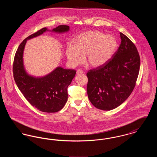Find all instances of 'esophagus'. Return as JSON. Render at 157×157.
<instances>
[{"label":"esophagus","instance_id":"1","mask_svg":"<svg viewBox=\"0 0 157 157\" xmlns=\"http://www.w3.org/2000/svg\"><path fill=\"white\" fill-rule=\"evenodd\" d=\"M82 73H83V72L81 69H78L76 71V75H80V74H82Z\"/></svg>","mask_w":157,"mask_h":157}]
</instances>
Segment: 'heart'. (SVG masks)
<instances>
[{"label":"heart","instance_id":"b5f03b06","mask_svg":"<svg viewBox=\"0 0 157 157\" xmlns=\"http://www.w3.org/2000/svg\"><path fill=\"white\" fill-rule=\"evenodd\" d=\"M117 48V40L112 35L98 30H88L76 37L74 45L67 44L66 55L73 66L81 63L84 56L87 65L98 67L111 59Z\"/></svg>","mask_w":157,"mask_h":157}]
</instances>
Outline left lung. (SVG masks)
<instances>
[{
    "instance_id": "obj_1",
    "label": "left lung",
    "mask_w": 157,
    "mask_h": 157,
    "mask_svg": "<svg viewBox=\"0 0 157 157\" xmlns=\"http://www.w3.org/2000/svg\"><path fill=\"white\" fill-rule=\"evenodd\" d=\"M120 36L121 43L112 58L86 74L88 98L101 110L110 111L122 104L133 91L139 74L138 50L127 36L121 32Z\"/></svg>"
}]
</instances>
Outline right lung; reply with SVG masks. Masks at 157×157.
<instances>
[{"instance_id": "1", "label": "right lung", "mask_w": 157, "mask_h": 157, "mask_svg": "<svg viewBox=\"0 0 157 157\" xmlns=\"http://www.w3.org/2000/svg\"><path fill=\"white\" fill-rule=\"evenodd\" d=\"M69 26L62 25L53 29L55 32H64ZM44 28L25 39L19 46L13 63V73L18 88L26 100L42 112L53 113L59 111L67 99V87L75 77L76 71L62 67L56 68L49 75L42 78H34L28 75L23 64V53L27 41L47 30Z\"/></svg>"}]
</instances>
